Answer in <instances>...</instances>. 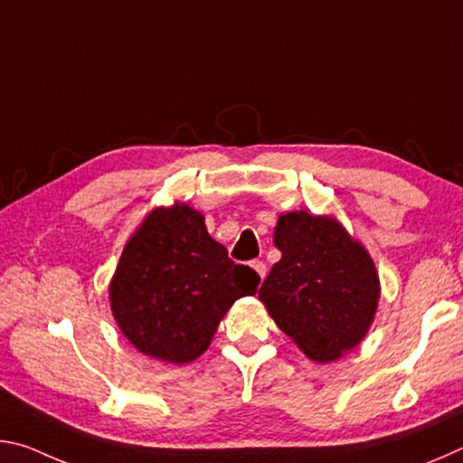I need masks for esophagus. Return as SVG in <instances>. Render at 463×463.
Wrapping results in <instances>:
<instances>
[{"instance_id":"34e87169","label":"esophagus","mask_w":463,"mask_h":463,"mask_svg":"<svg viewBox=\"0 0 463 463\" xmlns=\"http://www.w3.org/2000/svg\"><path fill=\"white\" fill-rule=\"evenodd\" d=\"M250 268L257 271V276H260L261 279H265V271H268V269H265V263L263 261H253V263H250Z\"/></svg>"}]
</instances>
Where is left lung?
I'll use <instances>...</instances> for the list:
<instances>
[{
  "label": "left lung",
  "instance_id": "8db88e82",
  "mask_svg": "<svg viewBox=\"0 0 463 463\" xmlns=\"http://www.w3.org/2000/svg\"><path fill=\"white\" fill-rule=\"evenodd\" d=\"M281 260L260 289L276 325L312 362H333L362 343L380 300L372 257L333 216L298 210L278 218Z\"/></svg>",
  "mask_w": 463,
  "mask_h": 463
}]
</instances>
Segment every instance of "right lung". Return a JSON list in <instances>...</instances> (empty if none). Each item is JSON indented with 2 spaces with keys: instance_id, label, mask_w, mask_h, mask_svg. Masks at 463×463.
Listing matches in <instances>:
<instances>
[{
  "instance_id": "obj_1",
  "label": "right lung",
  "mask_w": 463,
  "mask_h": 463,
  "mask_svg": "<svg viewBox=\"0 0 463 463\" xmlns=\"http://www.w3.org/2000/svg\"><path fill=\"white\" fill-rule=\"evenodd\" d=\"M257 286L260 276L229 260L198 210L175 202L151 210L128 239L109 281V307L140 354L190 364L208 349L226 310Z\"/></svg>"
}]
</instances>
